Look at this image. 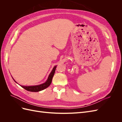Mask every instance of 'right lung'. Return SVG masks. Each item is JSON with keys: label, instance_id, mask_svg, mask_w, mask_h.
Returning <instances> with one entry per match:
<instances>
[{"label": "right lung", "instance_id": "obj_1", "mask_svg": "<svg viewBox=\"0 0 122 122\" xmlns=\"http://www.w3.org/2000/svg\"><path fill=\"white\" fill-rule=\"evenodd\" d=\"M56 68V66H54V68H53V69L52 70V71H51V73H50V74L48 76V78L47 81L45 83H44L41 84H40V85H37V86H21V85H20V86L22 87H23V88H24L25 90H27L28 91H29V92H38L42 91L44 89H45V88H46L47 87H48L50 85V84L51 83V82H52V78H53V77L54 76ZM14 80L15 81L14 79ZM15 81L16 82V81Z\"/></svg>", "mask_w": 122, "mask_h": 122}]
</instances>
